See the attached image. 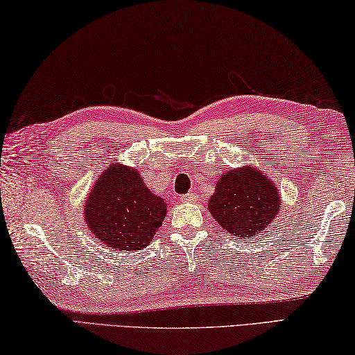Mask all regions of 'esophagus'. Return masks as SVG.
<instances>
[{
    "label": "esophagus",
    "mask_w": 355,
    "mask_h": 355,
    "mask_svg": "<svg viewBox=\"0 0 355 355\" xmlns=\"http://www.w3.org/2000/svg\"><path fill=\"white\" fill-rule=\"evenodd\" d=\"M181 200H182V202H195L198 200V195L196 193H187V195H184Z\"/></svg>",
    "instance_id": "esophagus-1"
}]
</instances>
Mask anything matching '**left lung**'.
Instances as JSON below:
<instances>
[{
    "label": "left lung",
    "mask_w": 355,
    "mask_h": 355,
    "mask_svg": "<svg viewBox=\"0 0 355 355\" xmlns=\"http://www.w3.org/2000/svg\"><path fill=\"white\" fill-rule=\"evenodd\" d=\"M218 226L234 237L252 239L262 234L282 207L276 181L256 166L226 170L207 202Z\"/></svg>",
    "instance_id": "1"
}]
</instances>
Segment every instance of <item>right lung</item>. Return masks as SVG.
<instances>
[{
	"instance_id": "right-lung-1",
	"label": "right lung",
	"mask_w": 355,
	"mask_h": 355,
	"mask_svg": "<svg viewBox=\"0 0 355 355\" xmlns=\"http://www.w3.org/2000/svg\"><path fill=\"white\" fill-rule=\"evenodd\" d=\"M166 216V202L143 182L139 168L114 162L96 178L84 201L93 237L118 251H141Z\"/></svg>"
}]
</instances>
